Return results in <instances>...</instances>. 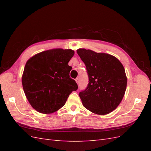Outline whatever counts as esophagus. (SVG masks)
Listing matches in <instances>:
<instances>
[{
    "instance_id": "esophagus-1",
    "label": "esophagus",
    "mask_w": 151,
    "mask_h": 151,
    "mask_svg": "<svg viewBox=\"0 0 151 151\" xmlns=\"http://www.w3.org/2000/svg\"><path fill=\"white\" fill-rule=\"evenodd\" d=\"M75 81H76V83L78 84H79V79L78 78H76V79H75Z\"/></svg>"
}]
</instances>
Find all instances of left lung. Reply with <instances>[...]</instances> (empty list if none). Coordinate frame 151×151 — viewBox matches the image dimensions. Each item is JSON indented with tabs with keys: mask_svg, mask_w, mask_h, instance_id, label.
<instances>
[{
	"mask_svg": "<svg viewBox=\"0 0 151 151\" xmlns=\"http://www.w3.org/2000/svg\"><path fill=\"white\" fill-rule=\"evenodd\" d=\"M77 53L85 63L89 77L87 88L79 93L84 108L99 115L117 108L124 96L127 78L117 58L105 53L79 48Z\"/></svg>",
	"mask_w": 151,
	"mask_h": 151,
	"instance_id": "8db88e82",
	"label": "left lung"
}]
</instances>
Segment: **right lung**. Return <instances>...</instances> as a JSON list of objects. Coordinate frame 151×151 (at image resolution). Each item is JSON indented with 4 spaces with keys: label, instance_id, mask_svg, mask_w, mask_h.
Returning <instances> with one entry per match:
<instances>
[{
    "label": "right lung",
    "instance_id": "add662e5",
    "mask_svg": "<svg viewBox=\"0 0 151 151\" xmlns=\"http://www.w3.org/2000/svg\"><path fill=\"white\" fill-rule=\"evenodd\" d=\"M71 49L55 48L38 53L27 61L22 76L26 97L35 110L50 114L64 106L78 86L69 74Z\"/></svg>",
    "mask_w": 151,
    "mask_h": 151
}]
</instances>
